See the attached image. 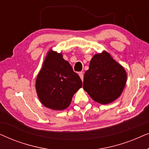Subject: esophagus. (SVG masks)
<instances>
[{"label": "esophagus", "mask_w": 149, "mask_h": 149, "mask_svg": "<svg viewBox=\"0 0 149 149\" xmlns=\"http://www.w3.org/2000/svg\"><path fill=\"white\" fill-rule=\"evenodd\" d=\"M79 77H81V80H83V72H80L79 73Z\"/></svg>", "instance_id": "1"}]
</instances>
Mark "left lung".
I'll list each match as a JSON object with an SVG mask.
<instances>
[{
  "instance_id": "1",
  "label": "left lung",
  "mask_w": 149,
  "mask_h": 149,
  "mask_svg": "<svg viewBox=\"0 0 149 149\" xmlns=\"http://www.w3.org/2000/svg\"><path fill=\"white\" fill-rule=\"evenodd\" d=\"M126 81L127 74L123 67L103 52L91 58L84 74L83 87L93 100L107 104L121 95Z\"/></svg>"
}]
</instances>
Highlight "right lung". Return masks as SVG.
<instances>
[{
  "label": "right lung",
  "mask_w": 149,
  "mask_h": 149,
  "mask_svg": "<svg viewBox=\"0 0 149 149\" xmlns=\"http://www.w3.org/2000/svg\"><path fill=\"white\" fill-rule=\"evenodd\" d=\"M82 87V81L62 54L50 50L36 81L40 102L49 109L62 111L70 104L73 95Z\"/></svg>",
  "instance_id": "1"
}]
</instances>
